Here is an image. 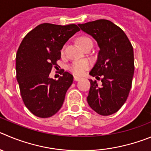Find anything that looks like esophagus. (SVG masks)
Segmentation results:
<instances>
[{
	"label": "esophagus",
	"instance_id": "34e87169",
	"mask_svg": "<svg viewBox=\"0 0 151 151\" xmlns=\"http://www.w3.org/2000/svg\"><path fill=\"white\" fill-rule=\"evenodd\" d=\"M80 77H77V76H74V80H75V81H79V80H80Z\"/></svg>",
	"mask_w": 151,
	"mask_h": 151
}]
</instances>
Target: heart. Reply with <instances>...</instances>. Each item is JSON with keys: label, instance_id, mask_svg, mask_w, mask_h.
I'll return each instance as SVG.
<instances>
[{"label": "heart", "instance_id": "b5f03b06", "mask_svg": "<svg viewBox=\"0 0 151 151\" xmlns=\"http://www.w3.org/2000/svg\"><path fill=\"white\" fill-rule=\"evenodd\" d=\"M88 42H92V41H91V39L86 37V36H82V37L79 38L78 39V42L80 46L83 45L84 44ZM64 47L62 48V53H63V52H64ZM89 67L90 63L88 61L82 60V61H76L72 63L69 65L68 69L69 71L72 72L74 74H75V75H83Z\"/></svg>", "mask_w": 151, "mask_h": 151}]
</instances>
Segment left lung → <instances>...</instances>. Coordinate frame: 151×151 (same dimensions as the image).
Returning a JSON list of instances; mask_svg holds the SVG:
<instances>
[{
    "instance_id": "obj_1",
    "label": "left lung",
    "mask_w": 151,
    "mask_h": 151,
    "mask_svg": "<svg viewBox=\"0 0 151 151\" xmlns=\"http://www.w3.org/2000/svg\"><path fill=\"white\" fill-rule=\"evenodd\" d=\"M91 35L100 47L98 60L90 75L100 78L102 84L89 80L87 101L90 107L101 115L115 113L126 102L134 74L133 48L129 39L119 27L105 19L79 24Z\"/></svg>"
}]
</instances>
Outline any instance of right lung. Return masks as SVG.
Returning a JSON list of instances; mask_svg holds the SVG:
<instances>
[{
  "instance_id": "1",
  "label": "right lung",
  "mask_w": 151,
  "mask_h": 151,
  "mask_svg": "<svg viewBox=\"0 0 151 151\" xmlns=\"http://www.w3.org/2000/svg\"><path fill=\"white\" fill-rule=\"evenodd\" d=\"M77 25L44 23L24 36L15 58L16 78L26 107L36 116L49 118L60 109L73 76L63 71L58 80L49 77L58 65L65 42L77 32Z\"/></svg>"
}]
</instances>
